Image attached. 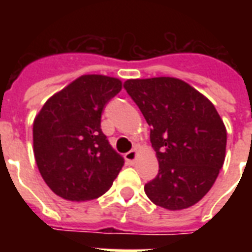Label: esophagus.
Here are the masks:
<instances>
[{
  "label": "esophagus",
  "mask_w": 252,
  "mask_h": 252,
  "mask_svg": "<svg viewBox=\"0 0 252 252\" xmlns=\"http://www.w3.org/2000/svg\"><path fill=\"white\" fill-rule=\"evenodd\" d=\"M136 158H137V150H136V149L130 150V152L126 153V162H128V163H134Z\"/></svg>",
  "instance_id": "esophagus-1"
}]
</instances>
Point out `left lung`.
I'll list each match as a JSON object with an SVG mask.
<instances>
[{
	"label": "left lung",
	"instance_id": "left-lung-1",
	"mask_svg": "<svg viewBox=\"0 0 252 252\" xmlns=\"http://www.w3.org/2000/svg\"><path fill=\"white\" fill-rule=\"evenodd\" d=\"M124 87L152 126L159 165L146 196L168 211L195 205L215 184L226 153V128L213 103L174 77L126 80Z\"/></svg>",
	"mask_w": 252,
	"mask_h": 252
}]
</instances>
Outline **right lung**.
I'll use <instances>...</instances> for the list:
<instances>
[{"instance_id": "right-lung-1", "label": "right lung", "mask_w": 252, "mask_h": 252, "mask_svg": "<svg viewBox=\"0 0 252 252\" xmlns=\"http://www.w3.org/2000/svg\"><path fill=\"white\" fill-rule=\"evenodd\" d=\"M119 78L84 74L57 91L33 119V156L57 196L87 201L106 193L124 159L100 129L106 103L120 93Z\"/></svg>"}]
</instances>
